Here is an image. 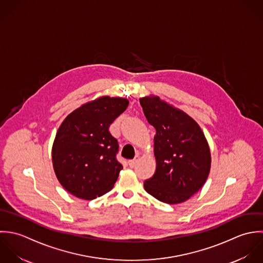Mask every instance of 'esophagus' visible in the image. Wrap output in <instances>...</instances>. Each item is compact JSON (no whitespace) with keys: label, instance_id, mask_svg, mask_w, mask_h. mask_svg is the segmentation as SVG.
I'll list each match as a JSON object with an SVG mask.
<instances>
[{"label":"esophagus","instance_id":"obj_1","mask_svg":"<svg viewBox=\"0 0 263 263\" xmlns=\"http://www.w3.org/2000/svg\"><path fill=\"white\" fill-rule=\"evenodd\" d=\"M138 162V158H135L134 159H131L128 161V164L130 167H134L136 165V163Z\"/></svg>","mask_w":263,"mask_h":263}]
</instances>
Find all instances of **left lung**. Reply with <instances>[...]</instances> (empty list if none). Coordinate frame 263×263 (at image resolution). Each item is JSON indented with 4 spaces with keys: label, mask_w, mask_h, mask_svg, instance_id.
I'll use <instances>...</instances> for the list:
<instances>
[{
    "label": "left lung",
    "mask_w": 263,
    "mask_h": 263,
    "mask_svg": "<svg viewBox=\"0 0 263 263\" xmlns=\"http://www.w3.org/2000/svg\"><path fill=\"white\" fill-rule=\"evenodd\" d=\"M139 101L147 122L157 131V170L144 181V189L161 202H184L199 191L210 174L211 158L205 136L190 116L159 98Z\"/></svg>",
    "instance_id": "left-lung-1"
}]
</instances>
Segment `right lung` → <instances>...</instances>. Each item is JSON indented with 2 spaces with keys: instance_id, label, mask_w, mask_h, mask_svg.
<instances>
[{
  "instance_id": "obj_1",
  "label": "right lung",
  "mask_w": 263,
  "mask_h": 263,
  "mask_svg": "<svg viewBox=\"0 0 263 263\" xmlns=\"http://www.w3.org/2000/svg\"><path fill=\"white\" fill-rule=\"evenodd\" d=\"M129 105L122 98L103 97L73 110L61 124L52 149L61 185L74 196L91 200L111 190L120 171L118 140L109 125Z\"/></svg>"
}]
</instances>
